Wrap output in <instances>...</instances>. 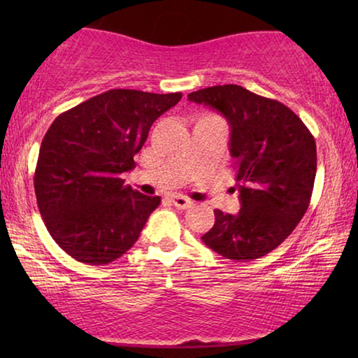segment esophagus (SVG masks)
Listing matches in <instances>:
<instances>
[{
    "instance_id": "34e87169",
    "label": "esophagus",
    "mask_w": 358,
    "mask_h": 358,
    "mask_svg": "<svg viewBox=\"0 0 358 358\" xmlns=\"http://www.w3.org/2000/svg\"><path fill=\"white\" fill-rule=\"evenodd\" d=\"M171 202H173L178 208H187V207H190V205L194 203L192 200L185 197V195H180V194L171 195Z\"/></svg>"
}]
</instances>
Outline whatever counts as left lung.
<instances>
[{
    "label": "left lung",
    "mask_w": 358,
    "mask_h": 358,
    "mask_svg": "<svg viewBox=\"0 0 358 358\" xmlns=\"http://www.w3.org/2000/svg\"><path fill=\"white\" fill-rule=\"evenodd\" d=\"M189 101L218 110L231 127L229 153L236 159L241 210H215L202 236L224 259L248 262L290 236L310 205L316 178V143L292 109L238 85L190 92Z\"/></svg>",
    "instance_id": "1"
}]
</instances>
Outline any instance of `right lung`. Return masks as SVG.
<instances>
[{
  "instance_id": "add662e5",
  "label": "right lung",
  "mask_w": 358,
  "mask_h": 358,
  "mask_svg": "<svg viewBox=\"0 0 358 358\" xmlns=\"http://www.w3.org/2000/svg\"><path fill=\"white\" fill-rule=\"evenodd\" d=\"M180 97L110 90L53 120L34 189L48 233L68 256L104 266L134 246L161 199L134 190L120 176L135 166L153 122Z\"/></svg>"
}]
</instances>
